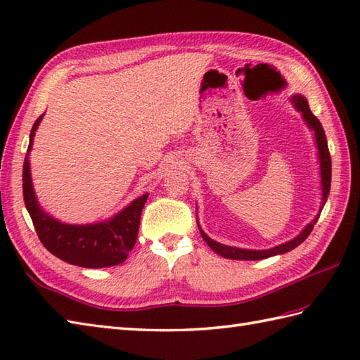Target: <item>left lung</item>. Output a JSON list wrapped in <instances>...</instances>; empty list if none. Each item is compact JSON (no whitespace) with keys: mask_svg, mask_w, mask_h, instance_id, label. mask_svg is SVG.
I'll return each mask as SVG.
<instances>
[{"mask_svg":"<svg viewBox=\"0 0 360 360\" xmlns=\"http://www.w3.org/2000/svg\"><path fill=\"white\" fill-rule=\"evenodd\" d=\"M292 101L295 110L302 112V116L307 122V125L314 131L316 136V143H317V150H319V159H320V178H322V205H320V210L323 209V205L328 200V195H330V188H331V156H330V150H328V142H326V136L323 131V127L320 124L319 119L311 112L309 105L307 102V98L300 94L292 96ZM319 215L312 219V223H309L307 227L303 229L300 235H297L295 238L290 241H286L283 244H278V246L271 248V249H264V250H252V249H240V248H232V246H226V244H221L215 240H212L210 236L205 235L202 232V229L200 227V232L202 235L204 241L209 244V248L217 252L218 255L229 258V259H264L274 255H280V254H286V252L295 249L298 244H302L304 240L308 238L309 233L314 229V224L317 223Z\"/></svg>","mask_w":360,"mask_h":360,"instance_id":"1","label":"left lung"}]
</instances>
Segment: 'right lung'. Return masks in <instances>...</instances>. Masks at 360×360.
Wrapping results in <instances>:
<instances>
[{
	"mask_svg": "<svg viewBox=\"0 0 360 360\" xmlns=\"http://www.w3.org/2000/svg\"><path fill=\"white\" fill-rule=\"evenodd\" d=\"M43 114L30 129L27 155L22 164V196L26 209L32 219L35 232L43 246L52 255L63 262L80 267H108L124 263L128 252L134 248L139 232L141 213L148 193H145L127 205L108 221L96 224H66L48 215L37 201L32 179H30L29 151Z\"/></svg>",
	"mask_w": 360,
	"mask_h": 360,
	"instance_id": "add662e5",
	"label": "right lung"
}]
</instances>
